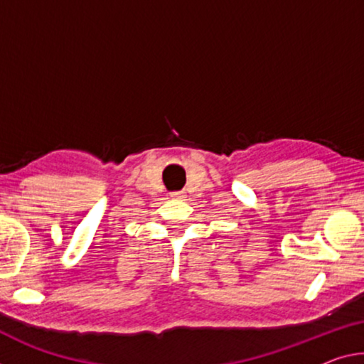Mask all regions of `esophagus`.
Returning a JSON list of instances; mask_svg holds the SVG:
<instances>
[{
    "label": "esophagus",
    "mask_w": 364,
    "mask_h": 364,
    "mask_svg": "<svg viewBox=\"0 0 364 364\" xmlns=\"http://www.w3.org/2000/svg\"><path fill=\"white\" fill-rule=\"evenodd\" d=\"M172 198H178V200H183L186 198V192H172L171 193Z\"/></svg>",
    "instance_id": "34e87169"
}]
</instances>
